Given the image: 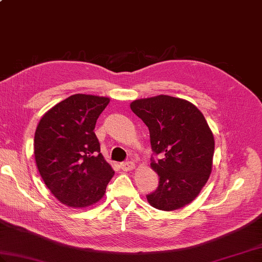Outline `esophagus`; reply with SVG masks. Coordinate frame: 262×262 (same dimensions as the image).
I'll use <instances>...</instances> for the list:
<instances>
[{
    "label": "esophagus",
    "mask_w": 262,
    "mask_h": 262,
    "mask_svg": "<svg viewBox=\"0 0 262 262\" xmlns=\"http://www.w3.org/2000/svg\"><path fill=\"white\" fill-rule=\"evenodd\" d=\"M120 168H121V170H124V171H132V170H134L135 169V163L134 162H130V161H128V162H124V163H121L120 164Z\"/></svg>",
    "instance_id": "esophagus-1"
}]
</instances>
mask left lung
Returning <instances> with one entry per match:
<instances>
[{
	"instance_id": "obj_1",
	"label": "left lung",
	"mask_w": 262,
	"mask_h": 262,
	"mask_svg": "<svg viewBox=\"0 0 262 262\" xmlns=\"http://www.w3.org/2000/svg\"><path fill=\"white\" fill-rule=\"evenodd\" d=\"M130 109L148 127L151 145L161 160H152L159 187L147 194L152 207L173 211L196 198L213 168V132L196 105L185 99L157 96L138 99Z\"/></svg>"
}]
</instances>
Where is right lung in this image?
Returning <instances> with one entry per match:
<instances>
[{
    "instance_id": "1",
    "label": "right lung",
    "mask_w": 262,
    "mask_h": 262,
    "mask_svg": "<svg viewBox=\"0 0 262 262\" xmlns=\"http://www.w3.org/2000/svg\"><path fill=\"white\" fill-rule=\"evenodd\" d=\"M109 102L107 97L73 94L39 120L33 144L38 171L51 192L69 207L98 203L115 174L93 132Z\"/></svg>"
}]
</instances>
